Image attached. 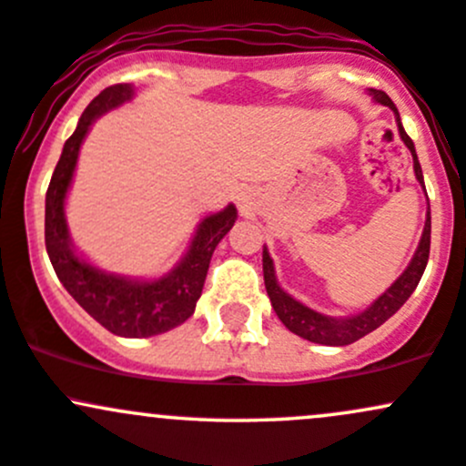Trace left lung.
<instances>
[{"label":"left lung","instance_id":"left-lung-1","mask_svg":"<svg viewBox=\"0 0 466 466\" xmlns=\"http://www.w3.org/2000/svg\"><path fill=\"white\" fill-rule=\"evenodd\" d=\"M369 95H373L375 102L384 104V106H389L395 113V122H398L400 137H402V142L407 144V148L411 151L415 177H418V182L422 184V188H424L422 168H420L418 155H415V147H413L411 137H409L407 131L402 128L400 113H398V108H395V104L391 102V97H389L384 91H375V88H371ZM429 248H431V215H429V211H427V222H424L422 238H420L418 251H415L413 259L409 262V267L404 268V273L395 279L387 291L375 299L371 307L364 309L362 313L351 315V318H329V315H322V313L313 311V309L304 307L302 302H298V299L291 298L287 291H282L278 284V279H275L273 259H271V255H268L267 247H264V251H262L264 287H267L268 298H271L275 313H278V318L282 319V324L289 329V331L299 335V338L309 339V342H315V344H327V347H347V344H353L355 339L364 338L367 333L375 331L380 324L387 322V319L391 318V315L398 311V309L402 307L409 298H411L415 287H418L420 278H422L424 268H427Z\"/></svg>","mask_w":466,"mask_h":466}]
</instances>
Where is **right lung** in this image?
Listing matches in <instances>:
<instances>
[{"label":"right lung","mask_w":466,"mask_h":466,"mask_svg":"<svg viewBox=\"0 0 466 466\" xmlns=\"http://www.w3.org/2000/svg\"><path fill=\"white\" fill-rule=\"evenodd\" d=\"M131 97V84H115V86L104 88L82 113L77 128L64 144L62 157L48 184L44 235H46L48 258L59 282L84 311L115 335L151 338V335L171 331L191 318L195 304L202 295L215 247L231 231L238 211L233 204H228L224 211L207 215L199 222L191 247L179 259L177 267L151 282L106 273L75 253L71 238H68L64 199H66L75 167H77L79 147L99 115L113 111Z\"/></svg>","instance_id":"right-lung-1"}]
</instances>
